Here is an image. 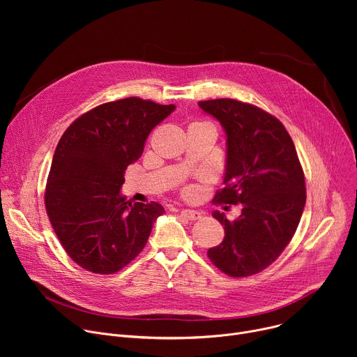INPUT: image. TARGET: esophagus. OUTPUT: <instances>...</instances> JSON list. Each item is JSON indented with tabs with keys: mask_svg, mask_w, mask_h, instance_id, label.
Returning <instances> with one entry per match:
<instances>
[{
	"mask_svg": "<svg viewBox=\"0 0 357 357\" xmlns=\"http://www.w3.org/2000/svg\"><path fill=\"white\" fill-rule=\"evenodd\" d=\"M181 216L185 218L186 220H197L202 218V213L197 211H190V209H182Z\"/></svg>",
	"mask_w": 357,
	"mask_h": 357,
	"instance_id": "34e87169",
	"label": "esophagus"
}]
</instances>
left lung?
Instances as JSON below:
<instances>
[{"instance_id":"8db88e82","label":"left lung","mask_w":357,"mask_h":357,"mask_svg":"<svg viewBox=\"0 0 357 357\" xmlns=\"http://www.w3.org/2000/svg\"><path fill=\"white\" fill-rule=\"evenodd\" d=\"M226 132L223 189L213 202L241 203V215L225 226L223 241L208 250L211 261L230 277H248L273 264L291 241L307 200L295 145L282 123L267 112L233 98L199 101Z\"/></svg>"}]
</instances>
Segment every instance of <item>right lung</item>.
<instances>
[{
  "label": "right lung",
  "mask_w": 357,
  "mask_h": 357,
  "mask_svg": "<svg viewBox=\"0 0 357 357\" xmlns=\"http://www.w3.org/2000/svg\"><path fill=\"white\" fill-rule=\"evenodd\" d=\"M175 110L138 97L110 101L76 119L58 142L45 208L61 244L82 268L114 274L146 244L165 213L157 202L121 195L124 174L155 126Z\"/></svg>",
  "instance_id": "1"
}]
</instances>
